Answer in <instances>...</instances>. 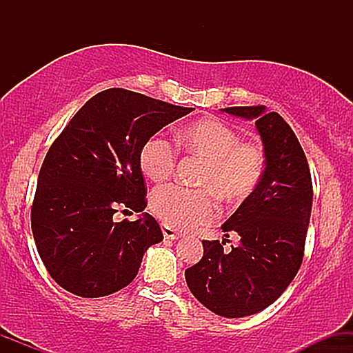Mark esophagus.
<instances>
[{
	"instance_id": "esophagus-1",
	"label": "esophagus",
	"mask_w": 353,
	"mask_h": 353,
	"mask_svg": "<svg viewBox=\"0 0 353 353\" xmlns=\"http://www.w3.org/2000/svg\"><path fill=\"white\" fill-rule=\"evenodd\" d=\"M163 234L165 239H171V241H177V239L182 237V234L179 232V230L169 228V225H165V224L163 225Z\"/></svg>"
}]
</instances>
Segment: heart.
Wrapping results in <instances>:
<instances>
[{"instance_id":"b5f03b06","label":"heart","mask_w":353,"mask_h":353,"mask_svg":"<svg viewBox=\"0 0 353 353\" xmlns=\"http://www.w3.org/2000/svg\"><path fill=\"white\" fill-rule=\"evenodd\" d=\"M181 144L205 161L199 177L204 189L163 185L151 194V210L176 229L208 224L217 214L221 199L234 202L254 192L265 169L264 149L255 143L239 141L236 129L214 117L189 123L179 132ZM176 148L163 136L145 141L139 154L141 171L154 182H164L176 168Z\"/></svg>"}]
</instances>
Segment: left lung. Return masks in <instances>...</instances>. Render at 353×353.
<instances>
[{
  "mask_svg": "<svg viewBox=\"0 0 353 353\" xmlns=\"http://www.w3.org/2000/svg\"><path fill=\"white\" fill-rule=\"evenodd\" d=\"M222 112L255 121L265 154L262 179L222 225L228 239L202 241L204 255L185 270L194 297L214 314L247 317L281 297L299 272L312 210L309 163L290 125L265 106L225 108Z\"/></svg>",
  "mask_w": 353,
  "mask_h": 353,
  "instance_id": "obj_1",
  "label": "left lung"
}]
</instances>
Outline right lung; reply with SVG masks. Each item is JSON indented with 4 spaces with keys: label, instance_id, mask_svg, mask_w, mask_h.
<instances>
[{
    "label": "right lung",
    "instance_id": "obj_1",
    "mask_svg": "<svg viewBox=\"0 0 353 353\" xmlns=\"http://www.w3.org/2000/svg\"><path fill=\"white\" fill-rule=\"evenodd\" d=\"M194 111L112 88L92 96L48 151L31 208L39 257L63 289L104 297L129 285L149 247L163 241L143 212L139 154L164 125ZM119 207L141 212L116 223Z\"/></svg>",
    "mask_w": 353,
    "mask_h": 353
}]
</instances>
